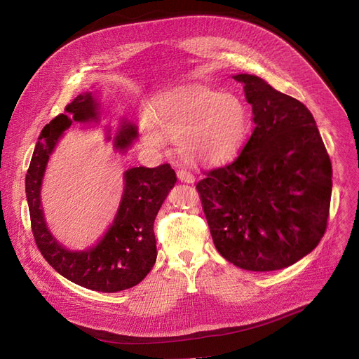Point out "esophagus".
Masks as SVG:
<instances>
[{
  "mask_svg": "<svg viewBox=\"0 0 359 359\" xmlns=\"http://www.w3.org/2000/svg\"><path fill=\"white\" fill-rule=\"evenodd\" d=\"M177 177H178V180H180V181L187 182V184H193V182L196 181L194 175L190 172V170H187V169H178Z\"/></svg>",
  "mask_w": 359,
  "mask_h": 359,
  "instance_id": "esophagus-1",
  "label": "esophagus"
}]
</instances>
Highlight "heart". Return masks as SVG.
<instances>
[{
  "instance_id": "1",
  "label": "heart",
  "mask_w": 359,
  "mask_h": 359,
  "mask_svg": "<svg viewBox=\"0 0 359 359\" xmlns=\"http://www.w3.org/2000/svg\"><path fill=\"white\" fill-rule=\"evenodd\" d=\"M250 130L245 102L233 93L206 86H185L153 102L151 119L142 131L151 147L163 144V135L177 143L178 155L196 166H220L243 149Z\"/></svg>"
}]
</instances>
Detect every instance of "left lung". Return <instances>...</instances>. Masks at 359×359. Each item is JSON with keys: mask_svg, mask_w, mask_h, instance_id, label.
Returning a JSON list of instances; mask_svg holds the SVG:
<instances>
[{"mask_svg": "<svg viewBox=\"0 0 359 359\" xmlns=\"http://www.w3.org/2000/svg\"><path fill=\"white\" fill-rule=\"evenodd\" d=\"M244 83L255 124L232 163L197 182L216 250L236 267L271 271L311 252L327 228L332 162L313 114L251 74Z\"/></svg>", "mask_w": 359, "mask_h": 359, "instance_id": "left-lung-1", "label": "left lung"}]
</instances>
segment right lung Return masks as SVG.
<instances>
[{
  "label": "right lung",
  "mask_w": 359,
  "mask_h": 359,
  "mask_svg": "<svg viewBox=\"0 0 359 359\" xmlns=\"http://www.w3.org/2000/svg\"><path fill=\"white\" fill-rule=\"evenodd\" d=\"M97 102L92 92L79 95L41 131L26 174V197L32 232L43 259L60 275L97 292H118L140 283L156 262V215L168 191L177 182L169 163L156 168H131L124 178V194L105 236L86 251L65 250L46 228L41 208L45 168L62 133L73 123L97 121ZM137 137V127L124 121L116 133L115 147L126 149Z\"/></svg>",
  "instance_id": "add662e5"
}]
</instances>
